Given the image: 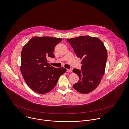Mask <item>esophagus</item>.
Wrapping results in <instances>:
<instances>
[{"mask_svg":"<svg viewBox=\"0 0 129 129\" xmlns=\"http://www.w3.org/2000/svg\"><path fill=\"white\" fill-rule=\"evenodd\" d=\"M67 72L68 73H71L72 72V70L71 69H67Z\"/></svg>","mask_w":129,"mask_h":129,"instance_id":"1","label":"esophagus"}]
</instances>
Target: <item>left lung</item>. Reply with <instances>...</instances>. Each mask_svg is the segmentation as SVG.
Wrapping results in <instances>:
<instances>
[{"instance_id":"obj_1","label":"left lung","mask_w":129,"mask_h":129,"mask_svg":"<svg viewBox=\"0 0 129 129\" xmlns=\"http://www.w3.org/2000/svg\"><path fill=\"white\" fill-rule=\"evenodd\" d=\"M77 57L82 59L81 69L73 72L79 77L73 88L82 94H87L95 89L105 73L108 55L103 42L97 37L89 36L67 39Z\"/></svg>"}]
</instances>
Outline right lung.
<instances>
[{"mask_svg":"<svg viewBox=\"0 0 129 129\" xmlns=\"http://www.w3.org/2000/svg\"><path fill=\"white\" fill-rule=\"evenodd\" d=\"M62 40L49 36H35L22 48L20 71L27 85L38 94L50 92L66 71L64 68H55L47 62L48 57L54 58L55 47Z\"/></svg>","mask_w":129,"mask_h":129,"instance_id":"add662e5","label":"right lung"}]
</instances>
